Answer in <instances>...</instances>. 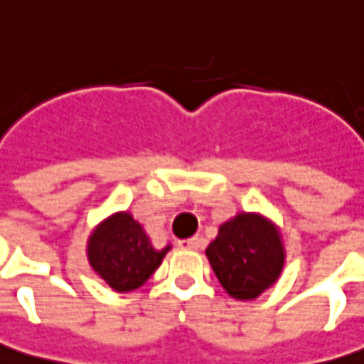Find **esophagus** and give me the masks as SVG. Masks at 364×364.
I'll return each mask as SVG.
<instances>
[{"mask_svg":"<svg viewBox=\"0 0 364 364\" xmlns=\"http://www.w3.org/2000/svg\"><path fill=\"white\" fill-rule=\"evenodd\" d=\"M179 247L188 249V251H196L200 247V238H191V240H181Z\"/></svg>","mask_w":364,"mask_h":364,"instance_id":"esophagus-1","label":"esophagus"}]
</instances>
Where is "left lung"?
Wrapping results in <instances>:
<instances>
[{"label": "left lung", "instance_id": "1", "mask_svg": "<svg viewBox=\"0 0 364 364\" xmlns=\"http://www.w3.org/2000/svg\"><path fill=\"white\" fill-rule=\"evenodd\" d=\"M205 255L232 299L253 300L276 283L285 264L282 234L259 213H238L219 227Z\"/></svg>", "mask_w": 364, "mask_h": 364}]
</instances>
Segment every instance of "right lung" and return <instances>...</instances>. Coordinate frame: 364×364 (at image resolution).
Returning <instances> with one entry per match:
<instances>
[{
	"label": "right lung",
	"mask_w": 364,
	"mask_h": 364,
	"mask_svg": "<svg viewBox=\"0 0 364 364\" xmlns=\"http://www.w3.org/2000/svg\"><path fill=\"white\" fill-rule=\"evenodd\" d=\"M154 249L139 223L126 211L107 217L90 234L88 262L117 293L141 287L170 251Z\"/></svg>",
	"instance_id": "right-lung-1"
}]
</instances>
